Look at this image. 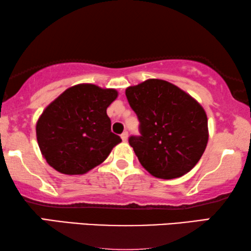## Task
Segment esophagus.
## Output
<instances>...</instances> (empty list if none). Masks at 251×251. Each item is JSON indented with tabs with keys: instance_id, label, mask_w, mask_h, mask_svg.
<instances>
[{
	"instance_id": "1",
	"label": "esophagus",
	"mask_w": 251,
	"mask_h": 251,
	"mask_svg": "<svg viewBox=\"0 0 251 251\" xmlns=\"http://www.w3.org/2000/svg\"><path fill=\"white\" fill-rule=\"evenodd\" d=\"M121 137H122V140H123V141L126 142V141H127V138H128V133H127V132H124V133H123V134L121 135Z\"/></svg>"
}]
</instances>
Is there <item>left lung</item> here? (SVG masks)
Here are the masks:
<instances>
[{
  "instance_id": "1",
  "label": "left lung",
  "mask_w": 251,
  "mask_h": 251,
  "mask_svg": "<svg viewBox=\"0 0 251 251\" xmlns=\"http://www.w3.org/2000/svg\"><path fill=\"white\" fill-rule=\"evenodd\" d=\"M140 121L130 136L138 161L155 177H180L196 166L209 140L208 118L199 102L176 85L149 79L125 91Z\"/></svg>"
}]
</instances>
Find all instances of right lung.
<instances>
[{"mask_svg": "<svg viewBox=\"0 0 251 251\" xmlns=\"http://www.w3.org/2000/svg\"><path fill=\"white\" fill-rule=\"evenodd\" d=\"M118 93L91 83L70 87L39 117L37 140L50 166L62 174H85L122 142L110 130L108 107Z\"/></svg>", "mask_w": 251, "mask_h": 251, "instance_id": "obj_1", "label": "right lung"}]
</instances>
